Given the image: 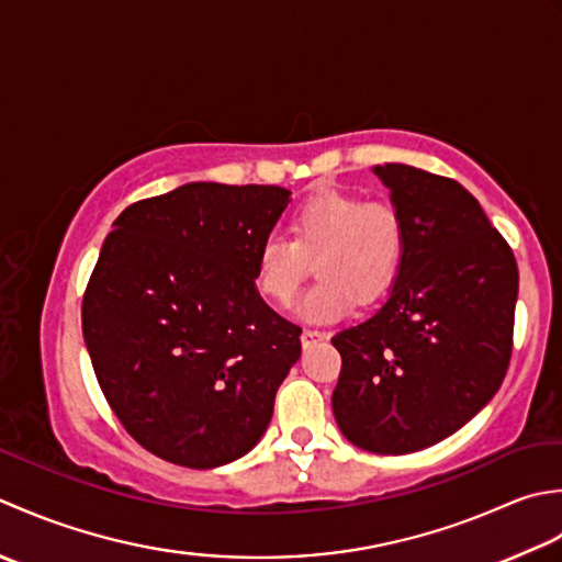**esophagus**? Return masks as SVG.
Returning <instances> with one entry per match:
<instances>
[{"mask_svg": "<svg viewBox=\"0 0 562 562\" xmlns=\"http://www.w3.org/2000/svg\"><path fill=\"white\" fill-rule=\"evenodd\" d=\"M327 335L323 329H313V327H305L303 329V335H301V341H303V347H313V345H317V341H323Z\"/></svg>", "mask_w": 562, "mask_h": 562, "instance_id": "esophagus-1", "label": "esophagus"}]
</instances>
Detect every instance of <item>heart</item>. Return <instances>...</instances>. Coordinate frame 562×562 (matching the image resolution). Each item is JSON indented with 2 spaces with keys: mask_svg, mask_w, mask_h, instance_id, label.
<instances>
[{
  "mask_svg": "<svg viewBox=\"0 0 562 562\" xmlns=\"http://www.w3.org/2000/svg\"><path fill=\"white\" fill-rule=\"evenodd\" d=\"M291 239L271 235L259 245L257 285L279 307H291L303 281L307 317H337L353 301L369 305L395 281L407 247L403 215L387 201H363L349 191H319L291 217Z\"/></svg>",
  "mask_w": 562,
  "mask_h": 562,
  "instance_id": "obj_1",
  "label": "heart"
}]
</instances>
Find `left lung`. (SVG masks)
<instances>
[{
    "mask_svg": "<svg viewBox=\"0 0 562 562\" xmlns=\"http://www.w3.org/2000/svg\"><path fill=\"white\" fill-rule=\"evenodd\" d=\"M407 227L381 311L337 331L331 409L341 434L383 456L422 451L461 429L505 381L519 269L477 199L409 165L373 169Z\"/></svg>",
    "mask_w": 562,
    "mask_h": 562,
    "instance_id": "1",
    "label": "left lung"
}]
</instances>
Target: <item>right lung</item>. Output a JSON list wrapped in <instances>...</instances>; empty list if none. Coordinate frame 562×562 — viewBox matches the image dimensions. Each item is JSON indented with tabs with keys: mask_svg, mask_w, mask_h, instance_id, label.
Here are the masks:
<instances>
[{
	"mask_svg": "<svg viewBox=\"0 0 562 562\" xmlns=\"http://www.w3.org/2000/svg\"><path fill=\"white\" fill-rule=\"evenodd\" d=\"M281 187L193 181L131 203L82 297V331L113 415L150 453L215 468L255 449L301 357V327L257 293Z\"/></svg>",
	"mask_w": 562,
	"mask_h": 562,
	"instance_id": "obj_1",
	"label": "right lung"
}]
</instances>
